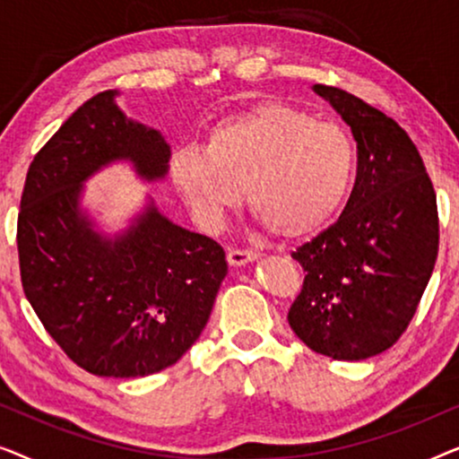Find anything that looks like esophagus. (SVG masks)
<instances>
[{
    "label": "esophagus",
    "instance_id": "esophagus-1",
    "mask_svg": "<svg viewBox=\"0 0 459 459\" xmlns=\"http://www.w3.org/2000/svg\"><path fill=\"white\" fill-rule=\"evenodd\" d=\"M259 253L256 250H248V248H230L228 250V261L230 265H244V263L255 261Z\"/></svg>",
    "mask_w": 459,
    "mask_h": 459
}]
</instances>
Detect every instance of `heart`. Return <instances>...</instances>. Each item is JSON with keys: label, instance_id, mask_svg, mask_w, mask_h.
<instances>
[{"label": "heart", "instance_id": "1", "mask_svg": "<svg viewBox=\"0 0 459 459\" xmlns=\"http://www.w3.org/2000/svg\"><path fill=\"white\" fill-rule=\"evenodd\" d=\"M355 169L347 131L280 102L221 118L204 148H179L169 160L175 190L204 228L221 225L244 186L255 217L281 238L325 228L347 203Z\"/></svg>", "mask_w": 459, "mask_h": 459}]
</instances>
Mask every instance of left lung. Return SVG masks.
Listing matches in <instances>:
<instances>
[{"label": "left lung", "instance_id": "1", "mask_svg": "<svg viewBox=\"0 0 459 459\" xmlns=\"http://www.w3.org/2000/svg\"><path fill=\"white\" fill-rule=\"evenodd\" d=\"M357 142V178L342 215L292 253L305 272L288 324L319 355L368 359L416 316L438 255L437 194L416 143L353 93L313 85Z\"/></svg>", "mask_w": 459, "mask_h": 459}]
</instances>
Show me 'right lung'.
I'll return each instance as SVG.
<instances>
[{"instance_id":"right-lung-1","label":"right lung","mask_w":459,"mask_h":459,"mask_svg":"<svg viewBox=\"0 0 459 459\" xmlns=\"http://www.w3.org/2000/svg\"><path fill=\"white\" fill-rule=\"evenodd\" d=\"M117 91L79 106L30 162L18 211L24 297L48 334L85 372L137 378L173 366L209 322L228 273L212 238L150 204L115 240L79 209L83 181L112 160L160 179L171 156L159 131L123 115Z\"/></svg>"}]
</instances>
